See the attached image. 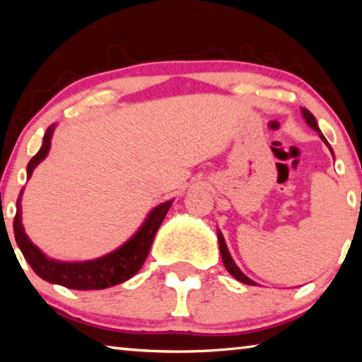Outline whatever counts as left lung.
<instances>
[{"label":"left lung","mask_w":362,"mask_h":362,"mask_svg":"<svg viewBox=\"0 0 362 362\" xmlns=\"http://www.w3.org/2000/svg\"><path fill=\"white\" fill-rule=\"evenodd\" d=\"M302 115H303V118H305V121H306V124H308L310 127H313V129H315L317 134H320V137L322 139V142L329 146L330 153H334V151H332V148H330V145H329V142L326 140V137L322 136L321 131H320V127H317V122H316V118H315V116L311 115L306 108H302ZM217 236H218V247H220V254H222L223 265H225V268H226V269H228V273L231 274L233 278L240 281V283L249 284V286H254V284H255L254 281H252V279H249V278L246 276V274H244V273L241 272V269L236 267V263L233 262L231 255H230V252H228V247H226V244H225V240H223V235H222V233L217 231Z\"/></svg>","instance_id":"8db88e82"}]
</instances>
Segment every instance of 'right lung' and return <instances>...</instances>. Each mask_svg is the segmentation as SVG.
<instances>
[{
    "mask_svg": "<svg viewBox=\"0 0 362 362\" xmlns=\"http://www.w3.org/2000/svg\"><path fill=\"white\" fill-rule=\"evenodd\" d=\"M54 132V124L47 127L42 137V145L40 151L30 159L27 166V179L33 174L35 168L47 156L51 148V139ZM22 194V193H21ZM173 199L166 203L156 206L148 217L140 226L139 231L129 241L122 244L113 252L100 257V259L89 262H59L47 257L28 240L22 225V206L21 196L17 199V212L14 217V236L16 243L22 250L25 260L33 268V272L47 283L60 284L69 289L76 291H95L107 289L116 284H121L132 278L140 268H142L146 255L150 252L151 243L155 240V235L159 226H161L164 217L169 211Z\"/></svg>",
    "mask_w": 362,
    "mask_h": 362,
    "instance_id": "add662e5",
    "label": "right lung"
}]
</instances>
